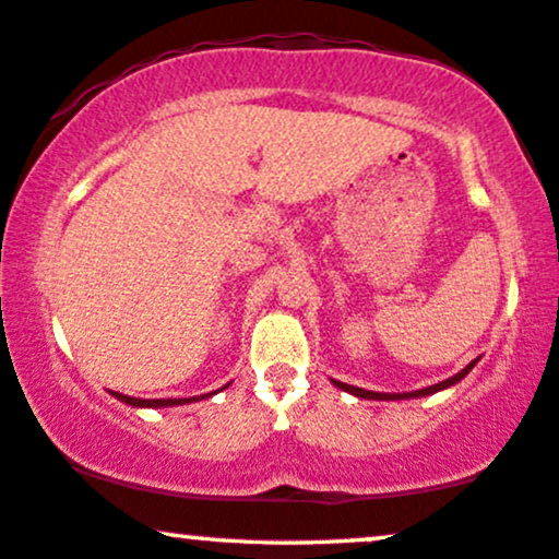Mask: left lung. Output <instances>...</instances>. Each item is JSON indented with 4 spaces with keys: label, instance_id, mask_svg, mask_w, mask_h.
Returning <instances> with one entry per match:
<instances>
[{
    "label": "left lung",
    "instance_id": "obj_1",
    "mask_svg": "<svg viewBox=\"0 0 559 559\" xmlns=\"http://www.w3.org/2000/svg\"><path fill=\"white\" fill-rule=\"evenodd\" d=\"M473 366H475V360L471 362V366L467 368H463L460 370L457 376H452V378H448V381H442V383H435V385H429V389H421V391H412V393H376V391H366V389H357V385H347V383H340V381H334V385H340L342 391H347V393H355V396H360V399H378V401H393V399H419V396H429V393H437V391H442V389H448V385H455L457 381H463V378L471 373L473 370Z\"/></svg>",
    "mask_w": 559,
    "mask_h": 559
}]
</instances>
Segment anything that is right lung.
Returning a JSON list of instances; mask_svg holds the SVG:
<instances>
[{"mask_svg":"<svg viewBox=\"0 0 559 559\" xmlns=\"http://www.w3.org/2000/svg\"><path fill=\"white\" fill-rule=\"evenodd\" d=\"M119 401H124V404L130 406H151V408H158V406H178V404H189V401H199L204 396H197V399H132V396H124V393H115Z\"/></svg>","mask_w":559,"mask_h":559,"instance_id":"obj_1","label":"right lung"}]
</instances>
